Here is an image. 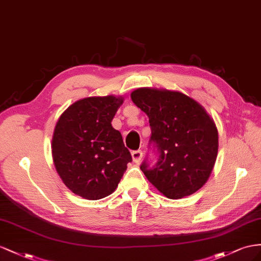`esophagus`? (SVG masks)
I'll list each match as a JSON object with an SVG mask.
<instances>
[{"label":"esophagus","mask_w":261,"mask_h":261,"mask_svg":"<svg viewBox=\"0 0 261 261\" xmlns=\"http://www.w3.org/2000/svg\"><path fill=\"white\" fill-rule=\"evenodd\" d=\"M131 156H132V161L138 164V163H140L141 159H142L143 153L141 152V151H133V152L131 153Z\"/></svg>","instance_id":"1"}]
</instances>
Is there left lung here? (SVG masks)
Instances as JSON below:
<instances>
[{
    "label": "left lung",
    "mask_w": 261,
    "mask_h": 261,
    "mask_svg": "<svg viewBox=\"0 0 261 261\" xmlns=\"http://www.w3.org/2000/svg\"><path fill=\"white\" fill-rule=\"evenodd\" d=\"M131 98L147 115L151 142L160 151L154 167L146 162L140 166L147 180L168 199L195 193L209 179L217 161L219 133L213 118L180 92L142 87Z\"/></svg>",
    "instance_id": "8db88e82"
}]
</instances>
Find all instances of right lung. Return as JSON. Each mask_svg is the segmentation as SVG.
Masks as SVG:
<instances>
[{
    "label": "right lung",
    "instance_id": "1",
    "mask_svg": "<svg viewBox=\"0 0 261 261\" xmlns=\"http://www.w3.org/2000/svg\"><path fill=\"white\" fill-rule=\"evenodd\" d=\"M122 96H93L76 100L58 119L52 136V160L58 175L74 195L87 200L113 193L131 154L111 121Z\"/></svg>",
    "mask_w": 261,
    "mask_h": 261
}]
</instances>
